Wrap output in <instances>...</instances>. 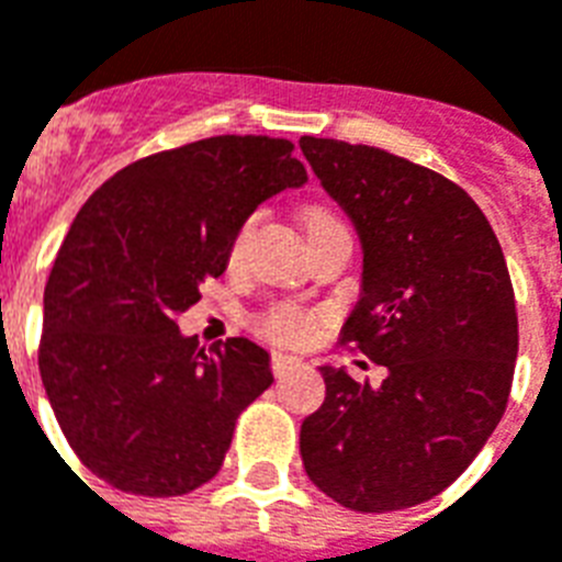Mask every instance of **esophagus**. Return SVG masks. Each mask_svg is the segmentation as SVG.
<instances>
[{
  "label": "esophagus",
  "mask_w": 562,
  "mask_h": 562,
  "mask_svg": "<svg viewBox=\"0 0 562 562\" xmlns=\"http://www.w3.org/2000/svg\"><path fill=\"white\" fill-rule=\"evenodd\" d=\"M295 368H301V359H295V356H286V353L272 356V373L276 375H286Z\"/></svg>",
  "instance_id": "1"
}]
</instances>
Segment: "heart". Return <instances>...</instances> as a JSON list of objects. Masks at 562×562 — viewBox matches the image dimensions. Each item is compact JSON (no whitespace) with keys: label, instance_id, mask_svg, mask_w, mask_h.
I'll list each match as a JSON object with an SVG mask.
<instances>
[{"label":"heart","instance_id":"1","mask_svg":"<svg viewBox=\"0 0 562 562\" xmlns=\"http://www.w3.org/2000/svg\"><path fill=\"white\" fill-rule=\"evenodd\" d=\"M330 221H336V217H333L327 209L313 206L304 212V226H307V229L318 224H330ZM249 226H252V221H247V224L240 226L238 238L232 244V255H238L240 249H244ZM258 330L267 338H272V341H278V345H307L315 333V315L307 313V310L295 307V304H272L270 310H263V313L258 315Z\"/></svg>","mask_w":562,"mask_h":562}]
</instances>
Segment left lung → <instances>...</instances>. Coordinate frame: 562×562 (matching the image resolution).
Here are the masks:
<instances>
[{"label":"left lung","mask_w":562,"mask_h":562,"mask_svg":"<svg viewBox=\"0 0 562 562\" xmlns=\"http://www.w3.org/2000/svg\"><path fill=\"white\" fill-rule=\"evenodd\" d=\"M361 240V292L341 341L387 370L356 382L324 364V405L301 425L304 471L364 514L437 497L503 419L517 307L488 217L437 171L384 148L301 137Z\"/></svg>","instance_id":"1"}]
</instances>
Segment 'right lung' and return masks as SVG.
Listing matches in <instances>:
<instances>
[{
	"mask_svg": "<svg viewBox=\"0 0 562 562\" xmlns=\"http://www.w3.org/2000/svg\"><path fill=\"white\" fill-rule=\"evenodd\" d=\"M292 143L221 134L120 169L77 212L42 301L40 373L88 471L180 497L221 471L240 411L272 384L249 338L203 350L178 315L224 276L240 226L307 183Z\"/></svg>",
	"mask_w": 562,
	"mask_h": 562,
	"instance_id": "obj_1",
	"label": "right lung"
}]
</instances>
